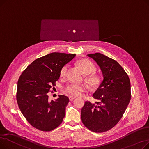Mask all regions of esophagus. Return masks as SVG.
<instances>
[{
	"label": "esophagus",
	"mask_w": 149,
	"mask_h": 149,
	"mask_svg": "<svg viewBox=\"0 0 149 149\" xmlns=\"http://www.w3.org/2000/svg\"><path fill=\"white\" fill-rule=\"evenodd\" d=\"M75 98V97H71V96H69V99L70 101H72L73 100H74Z\"/></svg>",
	"instance_id": "1"
}]
</instances>
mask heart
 Segmentation results:
<instances>
[{
	"label": "heart",
	"mask_w": 149,
	"mask_h": 149,
	"mask_svg": "<svg viewBox=\"0 0 149 149\" xmlns=\"http://www.w3.org/2000/svg\"><path fill=\"white\" fill-rule=\"evenodd\" d=\"M77 65L83 74L88 75L86 77L85 80L89 86L92 88H98L100 84L101 80L98 75L93 74L95 71V65L87 59H81L77 61ZM68 69V65H65L61 68L60 70L61 77L63 78L66 77ZM86 91V86L84 84H69L65 89V92L73 97L81 95V93Z\"/></svg>",
	"instance_id": "obj_1"
}]
</instances>
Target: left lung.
<instances>
[{
	"instance_id": "obj_1",
	"label": "left lung",
	"mask_w": 149,
	"mask_h": 149,
	"mask_svg": "<svg viewBox=\"0 0 149 149\" xmlns=\"http://www.w3.org/2000/svg\"><path fill=\"white\" fill-rule=\"evenodd\" d=\"M100 67L103 80L93 94L99 102H85L81 121L90 130L101 133L110 130L119 122L130 102V82L118 62L97 52L88 54Z\"/></svg>"
}]
</instances>
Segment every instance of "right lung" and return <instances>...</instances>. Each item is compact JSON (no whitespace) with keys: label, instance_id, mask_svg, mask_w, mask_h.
I'll return each mask as SVG.
<instances>
[{"label":"right lung","instance_id":"right-lung-1","mask_svg":"<svg viewBox=\"0 0 149 149\" xmlns=\"http://www.w3.org/2000/svg\"><path fill=\"white\" fill-rule=\"evenodd\" d=\"M75 56V54L50 53L35 60L20 76L17 104L23 116L34 127L51 131L62 123L69 98L60 95L57 100L49 101L48 93L56 86L61 68Z\"/></svg>","mask_w":149,"mask_h":149}]
</instances>
